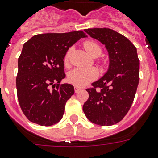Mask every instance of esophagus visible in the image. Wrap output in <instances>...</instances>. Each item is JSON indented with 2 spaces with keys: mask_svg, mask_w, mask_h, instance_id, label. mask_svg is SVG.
<instances>
[{
  "mask_svg": "<svg viewBox=\"0 0 158 158\" xmlns=\"http://www.w3.org/2000/svg\"><path fill=\"white\" fill-rule=\"evenodd\" d=\"M81 88H79V87H74V91H75V93H77V92H79L81 90Z\"/></svg>",
  "mask_w": 158,
  "mask_h": 158,
  "instance_id": "34e87169",
  "label": "esophagus"
}]
</instances>
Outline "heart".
Returning a JSON list of instances; mask_svg holds the SVG:
<instances>
[{
	"mask_svg": "<svg viewBox=\"0 0 158 158\" xmlns=\"http://www.w3.org/2000/svg\"><path fill=\"white\" fill-rule=\"evenodd\" d=\"M84 47L87 52L93 57L100 56L102 53V48L98 43L95 41L89 40L84 43ZM71 48L65 53L64 57V63L66 66L69 65V56H70ZM98 77V71L93 67L89 68H74L68 73V81L77 87H83L90 82L96 80Z\"/></svg>",
	"mask_w": 158,
	"mask_h": 158,
	"instance_id": "b5f03b06",
	"label": "heart"
}]
</instances>
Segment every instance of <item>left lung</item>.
I'll list each match as a JSON object with an SVG mask.
<instances>
[{"label": "left lung", "instance_id": "8db88e82", "mask_svg": "<svg viewBox=\"0 0 158 158\" xmlns=\"http://www.w3.org/2000/svg\"><path fill=\"white\" fill-rule=\"evenodd\" d=\"M92 38L104 44L109 54L108 71L86 89L89 99L83 111L92 123L111 126L127 114L139 82L137 49L127 38L109 28L85 29Z\"/></svg>", "mask_w": 158, "mask_h": 158}]
</instances>
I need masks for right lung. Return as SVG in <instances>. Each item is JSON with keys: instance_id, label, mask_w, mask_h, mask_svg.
<instances>
[{"instance_id": "add662e5", "label": "right lung", "mask_w": 158, "mask_h": 158, "mask_svg": "<svg viewBox=\"0 0 158 158\" xmlns=\"http://www.w3.org/2000/svg\"><path fill=\"white\" fill-rule=\"evenodd\" d=\"M85 37L83 31L46 33L23 44L18 58L16 92L29 121L47 127L62 119L67 100L74 93L72 85L60 84L65 77L64 57L71 46Z\"/></svg>"}]
</instances>
